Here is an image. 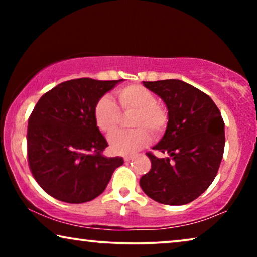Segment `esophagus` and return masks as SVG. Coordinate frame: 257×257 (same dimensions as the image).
Here are the masks:
<instances>
[{
    "label": "esophagus",
    "instance_id": "34e87169",
    "mask_svg": "<svg viewBox=\"0 0 257 257\" xmlns=\"http://www.w3.org/2000/svg\"><path fill=\"white\" fill-rule=\"evenodd\" d=\"M124 160L126 161V163H128V161L133 160V157H124Z\"/></svg>",
    "mask_w": 257,
    "mask_h": 257
}]
</instances>
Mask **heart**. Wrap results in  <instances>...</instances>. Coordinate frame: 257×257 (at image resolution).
<instances>
[{
	"instance_id": "heart-1",
	"label": "heart",
	"mask_w": 257,
	"mask_h": 257,
	"mask_svg": "<svg viewBox=\"0 0 257 257\" xmlns=\"http://www.w3.org/2000/svg\"><path fill=\"white\" fill-rule=\"evenodd\" d=\"M115 94L122 113H136L131 120V127L135 131L114 136L110 139V146L115 154L131 156L149 145V132L153 137L163 135L168 124V113L164 106L158 104L156 94L142 85L133 84L121 87ZM93 117L98 128L107 137L115 135L120 127L121 113L108 97H103L97 101Z\"/></svg>"
}]
</instances>
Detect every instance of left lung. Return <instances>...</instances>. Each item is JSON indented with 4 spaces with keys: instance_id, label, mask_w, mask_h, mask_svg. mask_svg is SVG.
<instances>
[{
    "instance_id": "obj_1",
    "label": "left lung",
    "mask_w": 257,
    "mask_h": 257,
    "mask_svg": "<svg viewBox=\"0 0 257 257\" xmlns=\"http://www.w3.org/2000/svg\"><path fill=\"white\" fill-rule=\"evenodd\" d=\"M166 104L168 124L153 150L149 173L140 187L154 201L180 206L192 202L209 187L222 160L224 122L208 94L179 79L143 82Z\"/></svg>"
}]
</instances>
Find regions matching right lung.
Segmentation results:
<instances>
[{
    "label": "right lung",
    "instance_id": "right-lung-1",
    "mask_svg": "<svg viewBox=\"0 0 257 257\" xmlns=\"http://www.w3.org/2000/svg\"><path fill=\"white\" fill-rule=\"evenodd\" d=\"M119 80L77 78L40 98L28 120V164L52 198L83 203L104 192L122 158H107L108 146L94 121V105Z\"/></svg>",
    "mask_w": 257,
    "mask_h": 257
}]
</instances>
